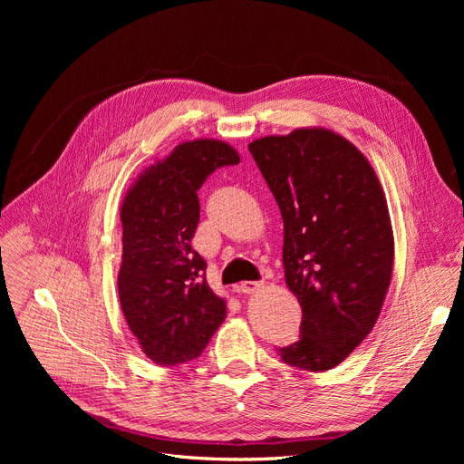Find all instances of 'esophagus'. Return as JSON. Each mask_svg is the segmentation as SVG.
<instances>
[{"label": "esophagus", "instance_id": "34e87169", "mask_svg": "<svg viewBox=\"0 0 464 464\" xmlns=\"http://www.w3.org/2000/svg\"><path fill=\"white\" fill-rule=\"evenodd\" d=\"M263 288V283H259V280H246V283L240 285V292L244 294H256Z\"/></svg>", "mask_w": 464, "mask_h": 464}]
</instances>
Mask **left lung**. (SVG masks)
<instances>
[{
	"mask_svg": "<svg viewBox=\"0 0 464 464\" xmlns=\"http://www.w3.org/2000/svg\"><path fill=\"white\" fill-rule=\"evenodd\" d=\"M249 152L283 215L285 280L302 307L300 339L280 358L331 370L370 334L391 285L395 240L383 188L368 159L325 128L266 135Z\"/></svg>",
	"mask_w": 464,
	"mask_h": 464,
	"instance_id": "8db88e82",
	"label": "left lung"
}]
</instances>
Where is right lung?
Segmentation results:
<instances>
[{
	"label": "right lung",
	"mask_w": 464,
	"mask_h": 464,
	"mask_svg": "<svg viewBox=\"0 0 464 464\" xmlns=\"http://www.w3.org/2000/svg\"><path fill=\"white\" fill-rule=\"evenodd\" d=\"M237 162V150L218 139L179 143L145 168L123 198L120 304L143 353L159 366L201 356L227 317V300L207 285V263L191 240L199 222L198 189L217 168Z\"/></svg>",
	"instance_id": "add662e5"
}]
</instances>
